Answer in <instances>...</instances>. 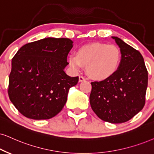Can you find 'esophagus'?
Here are the masks:
<instances>
[{
    "mask_svg": "<svg viewBox=\"0 0 154 154\" xmlns=\"http://www.w3.org/2000/svg\"><path fill=\"white\" fill-rule=\"evenodd\" d=\"M86 80V79L85 78V77H82V76H79V82H85Z\"/></svg>",
    "mask_w": 154,
    "mask_h": 154,
    "instance_id": "1",
    "label": "esophagus"
}]
</instances>
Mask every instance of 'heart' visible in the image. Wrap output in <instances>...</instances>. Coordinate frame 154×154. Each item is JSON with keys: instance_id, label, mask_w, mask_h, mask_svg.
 <instances>
[{"instance_id": "b5f03b06", "label": "heart", "mask_w": 154, "mask_h": 154, "mask_svg": "<svg viewBox=\"0 0 154 154\" xmlns=\"http://www.w3.org/2000/svg\"><path fill=\"white\" fill-rule=\"evenodd\" d=\"M122 61V52L114 45L93 42L82 46L77 55L68 57L69 65L75 72L86 66V71L91 78L96 80L109 79L116 72Z\"/></svg>"}]
</instances>
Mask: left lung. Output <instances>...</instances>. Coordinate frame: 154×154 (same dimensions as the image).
I'll use <instances>...</instances> for the list:
<instances>
[{
  "label": "left lung",
  "instance_id": "left-lung-1",
  "mask_svg": "<svg viewBox=\"0 0 154 154\" xmlns=\"http://www.w3.org/2000/svg\"><path fill=\"white\" fill-rule=\"evenodd\" d=\"M122 52L118 70L109 79L91 82V107L99 118L112 124L133 118L145 104L148 72L141 54L118 37H112Z\"/></svg>",
  "mask_w": 154,
  "mask_h": 154
}]
</instances>
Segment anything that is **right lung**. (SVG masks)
<instances>
[{
	"mask_svg": "<svg viewBox=\"0 0 154 154\" xmlns=\"http://www.w3.org/2000/svg\"><path fill=\"white\" fill-rule=\"evenodd\" d=\"M72 47L69 38H45L25 45L13 57L8 95L25 117L49 119L63 109L79 80L65 72Z\"/></svg>",
	"mask_w": 154,
	"mask_h": 154,
	"instance_id": "1",
	"label": "right lung"
}]
</instances>
